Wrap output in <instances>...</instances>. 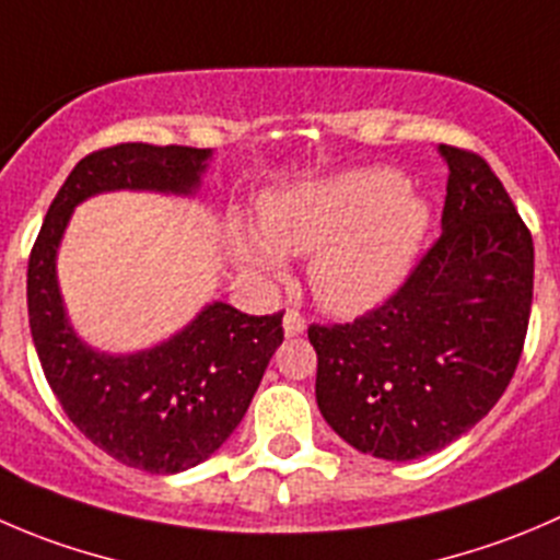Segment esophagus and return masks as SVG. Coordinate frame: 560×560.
<instances>
[{"mask_svg": "<svg viewBox=\"0 0 560 560\" xmlns=\"http://www.w3.org/2000/svg\"><path fill=\"white\" fill-rule=\"evenodd\" d=\"M303 330H306V319H303L301 312L290 308V312L284 314V334L287 336H301Z\"/></svg>", "mask_w": 560, "mask_h": 560, "instance_id": "obj_1", "label": "esophagus"}]
</instances>
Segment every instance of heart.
I'll use <instances>...</instances> for the list:
<instances>
[{"instance_id":"1","label":"heart","mask_w":560,"mask_h":560,"mask_svg":"<svg viewBox=\"0 0 560 560\" xmlns=\"http://www.w3.org/2000/svg\"><path fill=\"white\" fill-rule=\"evenodd\" d=\"M432 210L394 170H355L270 191L259 205L264 237L232 230L246 265L279 273L284 254H312L308 284L328 312L352 317L383 303L416 262Z\"/></svg>"}]
</instances>
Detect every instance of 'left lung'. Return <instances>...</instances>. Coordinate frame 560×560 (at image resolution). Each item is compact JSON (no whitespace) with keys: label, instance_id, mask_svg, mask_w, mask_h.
<instances>
[{"label":"left lung","instance_id":"left-lung-1","mask_svg":"<svg viewBox=\"0 0 560 560\" xmlns=\"http://www.w3.org/2000/svg\"><path fill=\"white\" fill-rule=\"evenodd\" d=\"M443 235L352 323L308 325L330 430L380 459L430 457L495 407L523 355L534 237L481 155L441 144Z\"/></svg>","mask_w":560,"mask_h":560}]
</instances>
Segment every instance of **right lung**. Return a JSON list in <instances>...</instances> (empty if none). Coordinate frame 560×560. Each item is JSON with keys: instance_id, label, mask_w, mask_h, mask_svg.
Instances as JSON below:
<instances>
[{"instance_id": "right-lung-1", "label": "right lung", "mask_w": 560, "mask_h": 560, "mask_svg": "<svg viewBox=\"0 0 560 560\" xmlns=\"http://www.w3.org/2000/svg\"><path fill=\"white\" fill-rule=\"evenodd\" d=\"M210 150L125 142L84 155L54 197L26 270L30 328L43 374L68 418L128 468L180 474L235 432L259 388L284 312H237L210 303L153 350L106 355L75 336L57 287V248L70 213L101 191L194 194Z\"/></svg>"}]
</instances>
